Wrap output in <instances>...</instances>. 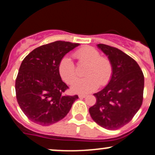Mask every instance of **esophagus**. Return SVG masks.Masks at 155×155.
<instances>
[{
  "mask_svg": "<svg viewBox=\"0 0 155 155\" xmlns=\"http://www.w3.org/2000/svg\"><path fill=\"white\" fill-rule=\"evenodd\" d=\"M85 97H86V95H85V94H79V98H85Z\"/></svg>",
  "mask_w": 155,
  "mask_h": 155,
  "instance_id": "esophagus-1",
  "label": "esophagus"
}]
</instances>
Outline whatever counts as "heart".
I'll return each instance as SVG.
<instances>
[{"label": "heart", "instance_id": "heart-1", "mask_svg": "<svg viewBox=\"0 0 155 155\" xmlns=\"http://www.w3.org/2000/svg\"><path fill=\"white\" fill-rule=\"evenodd\" d=\"M79 62L87 63L85 78L76 80L71 86L72 91L77 94H87L94 91L101 85H105L110 80L112 67L110 61L101 54L95 48L84 46L73 54ZM62 79L68 84H72L77 78L76 68L69 57L61 59L58 67Z\"/></svg>", "mask_w": 155, "mask_h": 155}]
</instances>
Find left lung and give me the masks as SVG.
Returning a JSON list of instances; mask_svg holds the SVG:
<instances>
[{
    "label": "left lung",
    "mask_w": 155,
    "mask_h": 155,
    "mask_svg": "<svg viewBox=\"0 0 155 155\" xmlns=\"http://www.w3.org/2000/svg\"><path fill=\"white\" fill-rule=\"evenodd\" d=\"M112 67L109 83L94 94L97 103L90 107L92 119L107 130H117L131 121L143 104L144 76L138 64L118 48L97 44Z\"/></svg>",
    "instance_id": "1"
}]
</instances>
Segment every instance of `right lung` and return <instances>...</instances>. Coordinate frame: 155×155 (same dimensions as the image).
<instances>
[{
    "mask_svg": "<svg viewBox=\"0 0 155 155\" xmlns=\"http://www.w3.org/2000/svg\"><path fill=\"white\" fill-rule=\"evenodd\" d=\"M79 43L55 41L36 48L21 64L15 80L16 99L33 122L48 126L64 118L77 95H64L68 86L59 73V64Z\"/></svg>",
    "mask_w": 155,
    "mask_h": 155,
    "instance_id": "1",
    "label": "right lung"
}]
</instances>
